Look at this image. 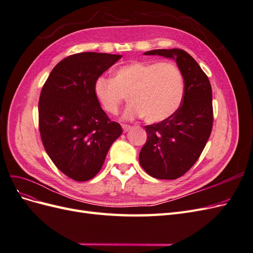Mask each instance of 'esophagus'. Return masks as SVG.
Wrapping results in <instances>:
<instances>
[{
	"label": "esophagus",
	"mask_w": 253,
	"mask_h": 253,
	"mask_svg": "<svg viewBox=\"0 0 253 253\" xmlns=\"http://www.w3.org/2000/svg\"><path fill=\"white\" fill-rule=\"evenodd\" d=\"M122 128H124V132L126 133V132L129 131V129L132 128V126H127V125H122Z\"/></svg>",
	"instance_id": "obj_1"
}]
</instances>
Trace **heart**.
Returning a JSON list of instances; mask_svg holds the SVG:
<instances>
[{
	"label": "heart",
	"mask_w": 253,
	"mask_h": 253,
	"mask_svg": "<svg viewBox=\"0 0 253 253\" xmlns=\"http://www.w3.org/2000/svg\"><path fill=\"white\" fill-rule=\"evenodd\" d=\"M94 93L102 109L116 115L126 95L129 103L125 120L144 117L149 124H158L177 112L185 96V80L179 67L171 62L133 61L118 67L114 77H98Z\"/></svg>",
	"instance_id": "heart-1"
}]
</instances>
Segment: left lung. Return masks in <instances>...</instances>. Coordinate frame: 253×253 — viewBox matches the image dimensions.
Returning a JSON list of instances; mask_svg holds the SVG:
<instances>
[{"label":"left lung","instance_id":"obj_1","mask_svg":"<svg viewBox=\"0 0 253 253\" xmlns=\"http://www.w3.org/2000/svg\"><path fill=\"white\" fill-rule=\"evenodd\" d=\"M144 55L173 59L185 80V96L179 110L166 121L144 126L148 139L139 154L141 167L152 177L176 179L196 163L210 137L211 84L201 66L185 50L154 49Z\"/></svg>","mask_w":253,"mask_h":253}]
</instances>
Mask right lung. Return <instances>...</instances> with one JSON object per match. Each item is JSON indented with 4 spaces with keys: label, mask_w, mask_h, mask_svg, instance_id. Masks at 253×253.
<instances>
[{
    "label": "right lung",
    "mask_w": 253,
    "mask_h": 253,
    "mask_svg": "<svg viewBox=\"0 0 253 253\" xmlns=\"http://www.w3.org/2000/svg\"><path fill=\"white\" fill-rule=\"evenodd\" d=\"M120 55L80 52L52 68L39 100V129L45 151L68 177L89 180L100 171L113 142L122 134L94 93L98 77Z\"/></svg>",
    "instance_id": "add662e5"
}]
</instances>
